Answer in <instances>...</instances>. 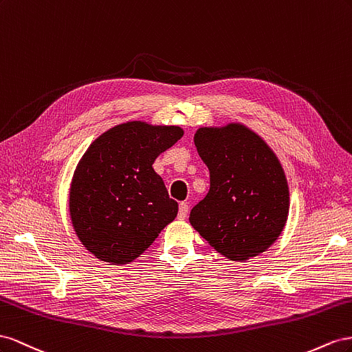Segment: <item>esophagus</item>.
<instances>
[{"label": "esophagus", "mask_w": 352, "mask_h": 352, "mask_svg": "<svg viewBox=\"0 0 352 352\" xmlns=\"http://www.w3.org/2000/svg\"><path fill=\"white\" fill-rule=\"evenodd\" d=\"M188 215V205L187 204H179L178 206V218L179 219H186Z\"/></svg>", "instance_id": "34e87169"}]
</instances>
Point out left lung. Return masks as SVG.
<instances>
[{
	"instance_id": "left-lung-1",
	"label": "left lung",
	"mask_w": 352,
	"mask_h": 352,
	"mask_svg": "<svg viewBox=\"0 0 352 352\" xmlns=\"http://www.w3.org/2000/svg\"><path fill=\"white\" fill-rule=\"evenodd\" d=\"M210 188L190 224L219 254L245 261L274 243L289 212V188L278 159L246 126L200 128L195 134Z\"/></svg>"
}]
</instances>
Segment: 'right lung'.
Wrapping results in <instances>:
<instances>
[{"instance_id":"obj_1","label":"right lung","mask_w":352,"mask_h":352,"mask_svg":"<svg viewBox=\"0 0 352 352\" xmlns=\"http://www.w3.org/2000/svg\"><path fill=\"white\" fill-rule=\"evenodd\" d=\"M183 134L179 126L126 122L88 147L75 170L69 208L79 240L98 259L131 263L177 217L178 204L152 165Z\"/></svg>"}]
</instances>
